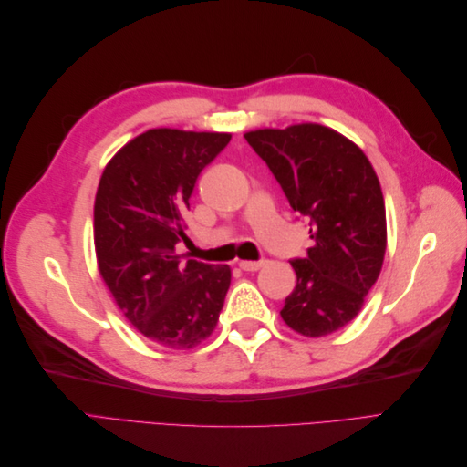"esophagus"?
Instances as JSON below:
<instances>
[{"instance_id": "1", "label": "esophagus", "mask_w": 467, "mask_h": 467, "mask_svg": "<svg viewBox=\"0 0 467 467\" xmlns=\"http://www.w3.org/2000/svg\"><path fill=\"white\" fill-rule=\"evenodd\" d=\"M263 265H265V261H242V263H239V268H242V271H247V273H255V271H259Z\"/></svg>"}]
</instances>
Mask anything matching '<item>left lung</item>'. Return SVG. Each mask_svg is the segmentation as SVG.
Here are the masks:
<instances>
[{"instance_id": "8db88e82", "label": "left lung", "mask_w": 467, "mask_h": 467, "mask_svg": "<svg viewBox=\"0 0 467 467\" xmlns=\"http://www.w3.org/2000/svg\"><path fill=\"white\" fill-rule=\"evenodd\" d=\"M245 140L314 239L304 259L290 261L298 280L282 319L306 337L345 327L386 255V206L376 171L358 146L321 124L255 130Z\"/></svg>"}]
</instances>
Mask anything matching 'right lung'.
Returning a JSON list of instances; mask_svg holds the SVG:
<instances>
[{"label":"right lung","mask_w":467,"mask_h":467,"mask_svg":"<svg viewBox=\"0 0 467 467\" xmlns=\"http://www.w3.org/2000/svg\"><path fill=\"white\" fill-rule=\"evenodd\" d=\"M230 134L153 129L109 161L95 196V251L119 307L153 343L192 348L214 331L228 294V265L177 255L182 214L202 169Z\"/></svg>","instance_id":"1"}]
</instances>
